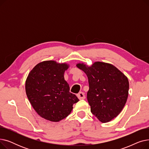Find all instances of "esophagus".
Masks as SVG:
<instances>
[{
	"label": "esophagus",
	"instance_id": "esophagus-1",
	"mask_svg": "<svg viewBox=\"0 0 149 149\" xmlns=\"http://www.w3.org/2000/svg\"><path fill=\"white\" fill-rule=\"evenodd\" d=\"M77 97L79 98L80 100H84V99L85 98V95H84V93L83 92H82L79 93H78V94H77Z\"/></svg>",
	"mask_w": 149,
	"mask_h": 149
}]
</instances>
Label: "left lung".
Masks as SVG:
<instances>
[{"label": "left lung", "instance_id": "1", "mask_svg": "<svg viewBox=\"0 0 149 149\" xmlns=\"http://www.w3.org/2000/svg\"><path fill=\"white\" fill-rule=\"evenodd\" d=\"M76 66L88 76L89 89L87 98L92 114L104 123L116 118L128 98L127 77L107 63L95 61L91 66L79 63Z\"/></svg>", "mask_w": 149, "mask_h": 149}]
</instances>
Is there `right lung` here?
I'll return each mask as SVG.
<instances>
[{
	"label": "right lung",
	"mask_w": 149,
	"mask_h": 149,
	"mask_svg": "<svg viewBox=\"0 0 149 149\" xmlns=\"http://www.w3.org/2000/svg\"><path fill=\"white\" fill-rule=\"evenodd\" d=\"M69 68L66 63L43 61L37 64L26 78L27 97L35 111L45 120L58 122L64 119L79 101L69 92L65 80L64 74Z\"/></svg>",
	"instance_id": "right-lung-1"
}]
</instances>
